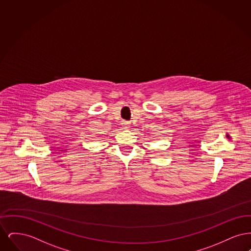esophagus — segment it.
Here are the masks:
<instances>
[{
    "label": "esophagus",
    "instance_id": "obj_1",
    "mask_svg": "<svg viewBox=\"0 0 251 251\" xmlns=\"http://www.w3.org/2000/svg\"><path fill=\"white\" fill-rule=\"evenodd\" d=\"M121 124H122V127L124 129H128L130 127V122H128V121H122Z\"/></svg>",
    "mask_w": 251,
    "mask_h": 251
}]
</instances>
